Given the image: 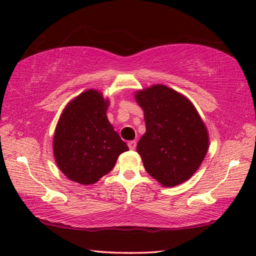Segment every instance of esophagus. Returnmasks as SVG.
Listing matches in <instances>:
<instances>
[{"mask_svg":"<svg viewBox=\"0 0 256 256\" xmlns=\"http://www.w3.org/2000/svg\"><path fill=\"white\" fill-rule=\"evenodd\" d=\"M128 148H130V150H135L136 148V140H130V142L128 143Z\"/></svg>","mask_w":256,"mask_h":256,"instance_id":"esophagus-1","label":"esophagus"}]
</instances>
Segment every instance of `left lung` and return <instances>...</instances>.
<instances>
[{"mask_svg": "<svg viewBox=\"0 0 256 256\" xmlns=\"http://www.w3.org/2000/svg\"><path fill=\"white\" fill-rule=\"evenodd\" d=\"M144 111L146 132L138 143L146 172L162 186L174 187L192 177L209 148V134L188 98L164 84L134 94Z\"/></svg>", "mask_w": 256, "mask_h": 256, "instance_id": "left-lung-1", "label": "left lung"}]
</instances>
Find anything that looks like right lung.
I'll return each instance as SVG.
<instances>
[{"label": "right lung", "instance_id": "right-lung-1", "mask_svg": "<svg viewBox=\"0 0 256 256\" xmlns=\"http://www.w3.org/2000/svg\"><path fill=\"white\" fill-rule=\"evenodd\" d=\"M110 104L101 91L89 89L70 101L56 125L52 150L59 170L70 180L96 184L112 170L128 145L108 122Z\"/></svg>", "mask_w": 256, "mask_h": 256}]
</instances>
